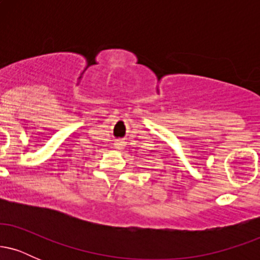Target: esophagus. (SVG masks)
I'll list each match as a JSON object with an SVG mask.
<instances>
[{
  "instance_id": "1",
  "label": "esophagus",
  "mask_w": 260,
  "mask_h": 260,
  "mask_svg": "<svg viewBox=\"0 0 260 260\" xmlns=\"http://www.w3.org/2000/svg\"><path fill=\"white\" fill-rule=\"evenodd\" d=\"M124 147V143L121 142V140H118V142L115 143V148L118 149V150H121V149H123Z\"/></svg>"
}]
</instances>
